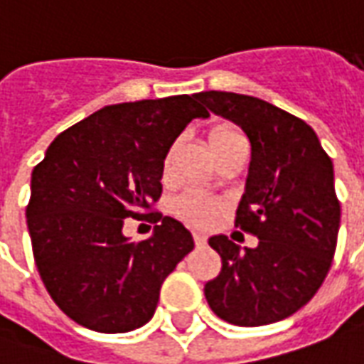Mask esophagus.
<instances>
[{
	"label": "esophagus",
	"mask_w": 364,
	"mask_h": 364,
	"mask_svg": "<svg viewBox=\"0 0 364 364\" xmlns=\"http://www.w3.org/2000/svg\"><path fill=\"white\" fill-rule=\"evenodd\" d=\"M193 237H195V244H197V245H205L206 244V236H205V234H200V232H195V234H193Z\"/></svg>",
	"instance_id": "esophagus-1"
}]
</instances>
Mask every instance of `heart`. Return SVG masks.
I'll list each match as a JSON object with an SVG mask.
<instances>
[{"instance_id":"obj_1","label":"heart","mask_w":364,"mask_h":364,"mask_svg":"<svg viewBox=\"0 0 364 364\" xmlns=\"http://www.w3.org/2000/svg\"><path fill=\"white\" fill-rule=\"evenodd\" d=\"M242 136L237 134L236 130H232L228 127H216L208 136V146L210 150H218L226 144L234 142ZM220 200H216L210 195L206 193H200V191H187L185 195L175 200V213L181 216L183 220L189 222L193 226H208L213 224V220L216 218V214L220 213Z\"/></svg>"}]
</instances>
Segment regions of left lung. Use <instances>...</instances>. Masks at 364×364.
<instances>
[{
    "label": "left lung",
    "mask_w": 364,
    "mask_h": 364,
    "mask_svg": "<svg viewBox=\"0 0 364 364\" xmlns=\"http://www.w3.org/2000/svg\"><path fill=\"white\" fill-rule=\"evenodd\" d=\"M197 99L250 138L236 226L259 240L244 252L224 234L208 240L222 271L205 284L206 302L234 326L281 321L310 302L331 267L341 218L333 164L304 120L263 99L228 91Z\"/></svg>",
    "instance_id": "left-lung-1"
}]
</instances>
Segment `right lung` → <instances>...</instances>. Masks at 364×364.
I'll use <instances>...</instances> for the list:
<instances>
[{
    "label": "right lung",
    "mask_w": 364,
    "mask_h": 364,
    "mask_svg": "<svg viewBox=\"0 0 364 364\" xmlns=\"http://www.w3.org/2000/svg\"><path fill=\"white\" fill-rule=\"evenodd\" d=\"M193 119H208L197 93L107 105L56 136L33 169L36 269L75 323L101 333L142 328L166 277L195 247L181 222L158 213L150 237L122 234L124 218L159 198L164 159Z\"/></svg>",
    "instance_id": "right-lung-1"
}]
</instances>
